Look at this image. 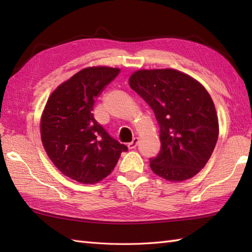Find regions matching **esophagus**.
Listing matches in <instances>:
<instances>
[{
	"mask_svg": "<svg viewBox=\"0 0 252 252\" xmlns=\"http://www.w3.org/2000/svg\"><path fill=\"white\" fill-rule=\"evenodd\" d=\"M137 144H138V138L134 137L129 144H127V147H129L130 149H134L137 146Z\"/></svg>",
	"mask_w": 252,
	"mask_h": 252,
	"instance_id": "esophagus-1",
	"label": "esophagus"
}]
</instances>
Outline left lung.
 <instances>
[{
    "label": "left lung",
    "mask_w": 252,
    "mask_h": 252,
    "mask_svg": "<svg viewBox=\"0 0 252 252\" xmlns=\"http://www.w3.org/2000/svg\"><path fill=\"white\" fill-rule=\"evenodd\" d=\"M129 83L151 106L160 127V152L149 159L153 172L171 182L192 178L210 159L219 136L210 95L174 69L138 70Z\"/></svg>",
    "instance_id": "obj_1"
}]
</instances>
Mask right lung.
Masks as SVG:
<instances>
[{
    "mask_svg": "<svg viewBox=\"0 0 252 252\" xmlns=\"http://www.w3.org/2000/svg\"><path fill=\"white\" fill-rule=\"evenodd\" d=\"M120 69L90 67L61 84L50 96L41 118L46 154L68 178L94 184L109 175L127 147L95 120L94 101Z\"/></svg>",
    "mask_w": 252,
    "mask_h": 252,
    "instance_id": "1",
    "label": "right lung"
}]
</instances>
